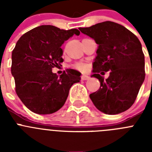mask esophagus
Masks as SVG:
<instances>
[{
	"instance_id": "esophagus-1",
	"label": "esophagus",
	"mask_w": 152,
	"mask_h": 152,
	"mask_svg": "<svg viewBox=\"0 0 152 152\" xmlns=\"http://www.w3.org/2000/svg\"><path fill=\"white\" fill-rule=\"evenodd\" d=\"M88 79H90V77L89 76H88V75H81V80H88Z\"/></svg>"
}]
</instances>
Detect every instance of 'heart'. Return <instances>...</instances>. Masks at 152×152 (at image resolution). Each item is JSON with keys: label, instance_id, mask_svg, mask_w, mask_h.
Wrapping results in <instances>:
<instances>
[{"label": "heart", "instance_id": "obj_1", "mask_svg": "<svg viewBox=\"0 0 152 152\" xmlns=\"http://www.w3.org/2000/svg\"><path fill=\"white\" fill-rule=\"evenodd\" d=\"M75 68H77L78 70H80V71H85V70L87 69V65L79 63V64H75Z\"/></svg>", "mask_w": 152, "mask_h": 152}]
</instances>
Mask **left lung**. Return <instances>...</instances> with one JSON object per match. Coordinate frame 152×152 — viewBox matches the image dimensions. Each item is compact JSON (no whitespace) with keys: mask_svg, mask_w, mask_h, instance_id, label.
<instances>
[{"mask_svg":"<svg viewBox=\"0 0 152 152\" xmlns=\"http://www.w3.org/2000/svg\"><path fill=\"white\" fill-rule=\"evenodd\" d=\"M79 29L98 44L91 77L100 80V88L90 94L93 103L109 115L127 110L135 102L145 77L140 41L125 26L111 21ZM107 71L110 76L104 80L102 75Z\"/></svg>","mask_w":152,"mask_h":152,"instance_id":"8db88e82","label":"left lung"}]
</instances>
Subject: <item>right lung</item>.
<instances>
[{
    "mask_svg": "<svg viewBox=\"0 0 152 152\" xmlns=\"http://www.w3.org/2000/svg\"><path fill=\"white\" fill-rule=\"evenodd\" d=\"M77 29H61L42 25L21 36L12 52L11 74L16 93L29 110L37 114H51L64 104L69 90L80 80L79 72L69 69L58 76L52 68L63 62L61 46Z\"/></svg>",
    "mask_w": 152,
    "mask_h": 152,
    "instance_id": "1",
    "label": "right lung"
}]
</instances>
